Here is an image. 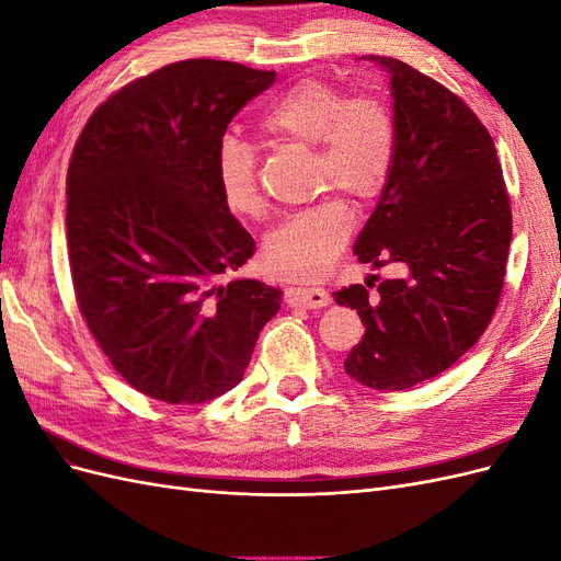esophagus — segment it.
Returning a JSON list of instances; mask_svg holds the SVG:
<instances>
[{
	"mask_svg": "<svg viewBox=\"0 0 561 561\" xmlns=\"http://www.w3.org/2000/svg\"><path fill=\"white\" fill-rule=\"evenodd\" d=\"M285 301L290 307L304 309H322L330 304V295L322 287H307V285H287L285 287Z\"/></svg>",
	"mask_w": 561,
	"mask_h": 561,
	"instance_id": "esophagus-1",
	"label": "esophagus"
}]
</instances>
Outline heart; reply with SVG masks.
I'll return each instance as SVG.
<instances>
[{"label":"heart","mask_w":561,"mask_h":561,"mask_svg":"<svg viewBox=\"0 0 561 561\" xmlns=\"http://www.w3.org/2000/svg\"><path fill=\"white\" fill-rule=\"evenodd\" d=\"M260 130L266 138L313 147L316 190L344 194L358 208L377 201L393 175L396 118L371 93L348 95L325 79H301L271 100ZM215 182L231 215H260L257 154L236 135H225L217 145ZM351 233L353 215L346 203L322 198L266 233L262 262L274 276L316 278L332 266Z\"/></svg>","instance_id":"1"}]
</instances>
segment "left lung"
Instances as JSON below:
<instances>
[{
	"label": "left lung",
	"instance_id": "1",
	"mask_svg": "<svg viewBox=\"0 0 561 561\" xmlns=\"http://www.w3.org/2000/svg\"><path fill=\"white\" fill-rule=\"evenodd\" d=\"M369 60L390 75L398 149L355 254L363 264H402L404 276L381 280L377 295L348 285L334 299L365 325L346 375L402 390L437 377L484 334L503 293L513 213L478 114L398 58Z\"/></svg>",
	"mask_w": 561,
	"mask_h": 561
}]
</instances>
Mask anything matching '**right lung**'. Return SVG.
Listing matches in <instances>:
<instances>
[{"mask_svg": "<svg viewBox=\"0 0 561 561\" xmlns=\"http://www.w3.org/2000/svg\"><path fill=\"white\" fill-rule=\"evenodd\" d=\"M276 81L241 62L192 58L112 93L67 168V248L79 311L140 393L198 404L245 375L280 309V287L227 280L254 252L217 192L231 118Z\"/></svg>", "mask_w": 561, "mask_h": 561, "instance_id": "add662e5", "label": "right lung"}]
</instances>
